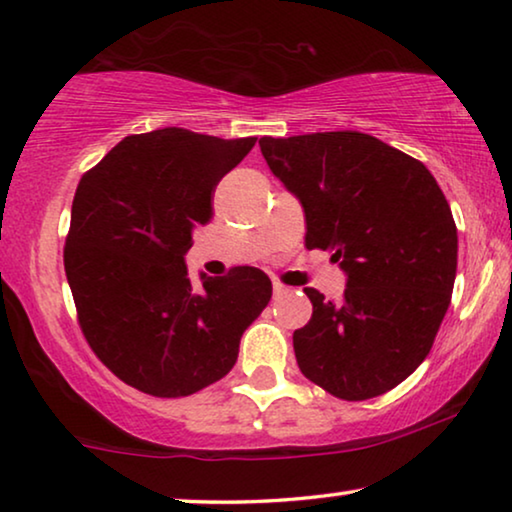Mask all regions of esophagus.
<instances>
[{
    "label": "esophagus",
    "instance_id": "1",
    "mask_svg": "<svg viewBox=\"0 0 512 512\" xmlns=\"http://www.w3.org/2000/svg\"><path fill=\"white\" fill-rule=\"evenodd\" d=\"M287 294V287L282 285V282H273V296H282Z\"/></svg>",
    "mask_w": 512,
    "mask_h": 512
}]
</instances>
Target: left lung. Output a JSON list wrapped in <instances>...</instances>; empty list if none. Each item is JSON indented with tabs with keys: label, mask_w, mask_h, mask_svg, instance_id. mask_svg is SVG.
Wrapping results in <instances>:
<instances>
[{
	"label": "left lung",
	"mask_w": 512,
	"mask_h": 512,
	"mask_svg": "<svg viewBox=\"0 0 512 512\" xmlns=\"http://www.w3.org/2000/svg\"><path fill=\"white\" fill-rule=\"evenodd\" d=\"M271 172L305 213V248L347 273L342 301L308 287L312 317L294 331L305 377L340 400H370L430 354L451 305L457 227L421 160L356 131L262 137Z\"/></svg>",
	"instance_id": "1"
}]
</instances>
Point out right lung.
<instances>
[{"label":"right lung","instance_id":"right-lung-1","mask_svg":"<svg viewBox=\"0 0 512 512\" xmlns=\"http://www.w3.org/2000/svg\"><path fill=\"white\" fill-rule=\"evenodd\" d=\"M255 142L174 126L128 135L78 183L64 248L78 322L105 368L137 391L183 398L223 379L271 301L255 266L202 273L195 287L183 262L218 181Z\"/></svg>","mask_w":512,"mask_h":512}]
</instances>
